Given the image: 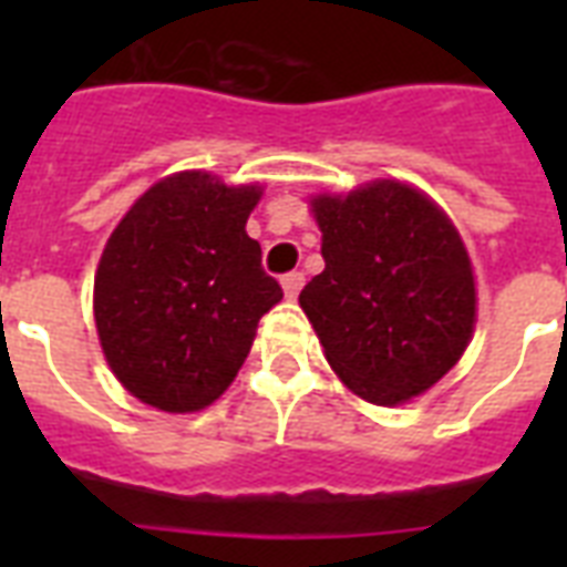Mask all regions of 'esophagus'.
<instances>
[{
  "label": "esophagus",
  "instance_id": "34e87169",
  "mask_svg": "<svg viewBox=\"0 0 567 567\" xmlns=\"http://www.w3.org/2000/svg\"><path fill=\"white\" fill-rule=\"evenodd\" d=\"M302 282H306V276L297 274V270H293V274H285V276H282V291H285V297H288V300H297V293H300Z\"/></svg>",
  "mask_w": 567,
  "mask_h": 567
}]
</instances>
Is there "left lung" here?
<instances>
[{
  "instance_id": "obj_1",
  "label": "left lung",
  "mask_w": 567,
  "mask_h": 567,
  "mask_svg": "<svg viewBox=\"0 0 567 567\" xmlns=\"http://www.w3.org/2000/svg\"><path fill=\"white\" fill-rule=\"evenodd\" d=\"M323 274L300 306L353 394L396 405L462 359L476 323L474 267L450 217L421 190L379 179L320 194Z\"/></svg>"
}]
</instances>
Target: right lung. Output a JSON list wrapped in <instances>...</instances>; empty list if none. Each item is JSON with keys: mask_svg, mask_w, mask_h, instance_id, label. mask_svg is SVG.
Here are the masks:
<instances>
[{"mask_svg": "<svg viewBox=\"0 0 567 567\" xmlns=\"http://www.w3.org/2000/svg\"><path fill=\"white\" fill-rule=\"evenodd\" d=\"M258 185L203 171L155 182L111 231L93 279L102 353L128 394L199 412L238 377L282 288L261 267L247 217Z\"/></svg>", "mask_w": 567, "mask_h": 567, "instance_id": "obj_1", "label": "right lung"}]
</instances>
